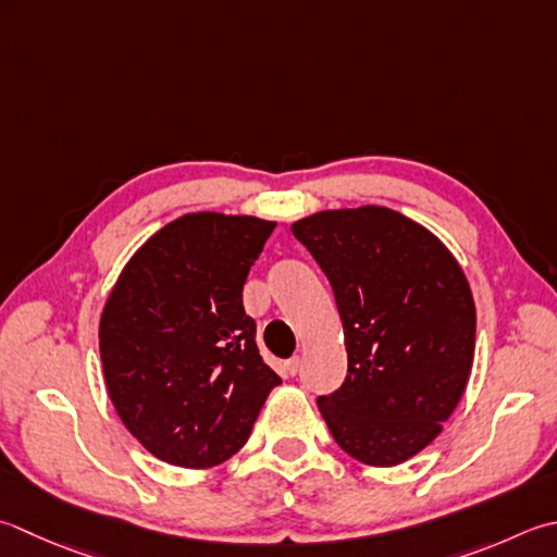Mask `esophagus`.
Wrapping results in <instances>:
<instances>
[{"label":"esophagus","mask_w":557,"mask_h":557,"mask_svg":"<svg viewBox=\"0 0 557 557\" xmlns=\"http://www.w3.org/2000/svg\"><path fill=\"white\" fill-rule=\"evenodd\" d=\"M299 369H301V357H292V359H287V362H285V372L289 376H297Z\"/></svg>","instance_id":"34e87169"}]
</instances>
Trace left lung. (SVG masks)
<instances>
[{"label":"left lung","instance_id":"left-lung-1","mask_svg":"<svg viewBox=\"0 0 557 557\" xmlns=\"http://www.w3.org/2000/svg\"><path fill=\"white\" fill-rule=\"evenodd\" d=\"M329 277L347 376L319 410L352 459L388 468L440 437L475 355V304L459 260L430 228L381 205L292 224Z\"/></svg>","mask_w":557,"mask_h":557}]
</instances>
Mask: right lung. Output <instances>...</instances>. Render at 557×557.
<instances>
[{
    "mask_svg": "<svg viewBox=\"0 0 557 557\" xmlns=\"http://www.w3.org/2000/svg\"><path fill=\"white\" fill-rule=\"evenodd\" d=\"M275 226L183 214L135 250L108 294L98 323L108 396L161 461L200 471L232 459L280 384L242 294Z\"/></svg>",
    "mask_w": 557,
    "mask_h": 557,
    "instance_id": "1",
    "label": "right lung"
}]
</instances>
